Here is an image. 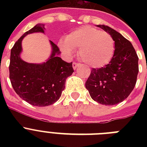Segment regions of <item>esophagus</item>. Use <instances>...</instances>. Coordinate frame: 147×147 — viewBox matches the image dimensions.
I'll use <instances>...</instances> for the list:
<instances>
[{"instance_id":"34e87169","label":"esophagus","mask_w":147,"mask_h":147,"mask_svg":"<svg viewBox=\"0 0 147 147\" xmlns=\"http://www.w3.org/2000/svg\"><path fill=\"white\" fill-rule=\"evenodd\" d=\"M80 65L79 63H77V62H73V64H72V67H73L74 70H76L77 68H78V66Z\"/></svg>"}]
</instances>
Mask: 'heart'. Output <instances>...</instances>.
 Segmentation results:
<instances>
[{
    "mask_svg": "<svg viewBox=\"0 0 147 147\" xmlns=\"http://www.w3.org/2000/svg\"><path fill=\"white\" fill-rule=\"evenodd\" d=\"M64 54L71 56L79 49L81 59L88 65L101 68L107 65L114 56V38L109 33L92 26H84L71 31L65 41L59 43Z\"/></svg>",
    "mask_w": 147,
    "mask_h": 147,
    "instance_id": "b5f03b06",
    "label": "heart"
}]
</instances>
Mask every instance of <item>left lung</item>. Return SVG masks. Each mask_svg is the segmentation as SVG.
Returning <instances> with one entry per match:
<instances>
[{
    "label": "left lung",
    "instance_id": "left-lung-1",
    "mask_svg": "<svg viewBox=\"0 0 147 147\" xmlns=\"http://www.w3.org/2000/svg\"><path fill=\"white\" fill-rule=\"evenodd\" d=\"M114 38L115 50L109 64L92 69L85 82L90 96L99 104L114 105L122 102L134 88L139 71L138 56L131 42L105 25H97Z\"/></svg>",
    "mask_w": 147,
    "mask_h": 147
}]
</instances>
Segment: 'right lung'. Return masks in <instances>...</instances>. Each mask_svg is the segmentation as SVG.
<instances>
[{
	"label": "right lung",
	"mask_w": 147,
	"mask_h": 147,
	"mask_svg": "<svg viewBox=\"0 0 147 147\" xmlns=\"http://www.w3.org/2000/svg\"><path fill=\"white\" fill-rule=\"evenodd\" d=\"M45 32V24H38L24 33L10 51L9 66L13 88L20 98L33 106L45 107L56 102L65 89L66 78L73 73L72 62L68 63L59 57L61 53L49 40L52 52L42 63H29L20 57L22 41L28 34Z\"/></svg>",
	"instance_id": "right-lung-1"
}]
</instances>
